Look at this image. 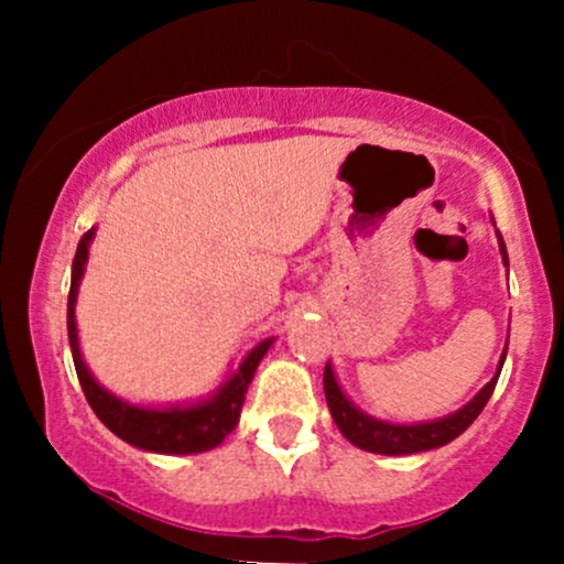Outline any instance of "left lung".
<instances>
[{
  "instance_id": "1",
  "label": "left lung",
  "mask_w": 564,
  "mask_h": 564,
  "mask_svg": "<svg viewBox=\"0 0 564 564\" xmlns=\"http://www.w3.org/2000/svg\"><path fill=\"white\" fill-rule=\"evenodd\" d=\"M498 249H501L503 264L509 268L507 257V243H503L501 232H498ZM503 360H507V349H503L501 360H498L496 377L482 387L475 398L469 400L467 405L458 408L451 416L435 419V422H422V424H392L381 422V419L368 416V413L360 411L358 405L349 403V398L341 392L339 381L334 377L332 364H326V371H323V390H326V403L328 411H332L336 426L345 435L349 443L358 445L360 451L368 453H384V456H408V453H422L440 448V445H448L451 440L462 435L467 426L480 416L485 403L490 400V394L496 390L498 373H501Z\"/></svg>"
}]
</instances>
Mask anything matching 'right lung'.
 <instances>
[{
	"mask_svg": "<svg viewBox=\"0 0 564 564\" xmlns=\"http://www.w3.org/2000/svg\"><path fill=\"white\" fill-rule=\"evenodd\" d=\"M95 238V228L82 236L79 246H76L74 268H70V291H68V341L70 355H74L76 377L84 390V398L93 405L102 424L121 437L124 443L134 445V448L151 451V453H204L217 448L225 437L236 430L238 416H241L246 390H249L251 379H254L257 366L264 358L275 336L262 339L260 345L251 347L241 360V366L219 384L215 394L200 403L193 405H170V408H145L132 405L127 400L116 398L95 381L89 373L87 364L82 358L79 349V334H76V294H79V281L84 275V264L89 257V243Z\"/></svg>",
	"mask_w": 564,
	"mask_h": 564,
	"instance_id": "add662e5",
	"label": "right lung"
}]
</instances>
